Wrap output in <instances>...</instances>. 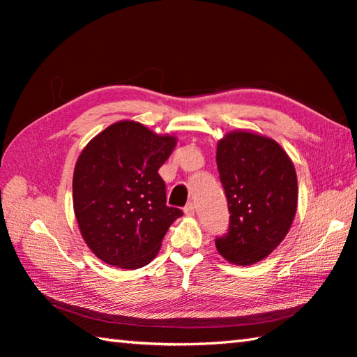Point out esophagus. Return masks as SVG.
<instances>
[{"mask_svg":"<svg viewBox=\"0 0 357 357\" xmlns=\"http://www.w3.org/2000/svg\"><path fill=\"white\" fill-rule=\"evenodd\" d=\"M184 214H185L187 217H193V214H195V206H193L192 203L187 204V206L184 208Z\"/></svg>","mask_w":357,"mask_h":357,"instance_id":"esophagus-1","label":"esophagus"}]
</instances>
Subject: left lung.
I'll list each match as a JSON object with an SVG mask.
<instances>
[{"label":"left lung","mask_w":357,"mask_h":357,"mask_svg":"<svg viewBox=\"0 0 357 357\" xmlns=\"http://www.w3.org/2000/svg\"><path fill=\"white\" fill-rule=\"evenodd\" d=\"M215 160L231 213L217 250L231 264H255L279 247L294 220L293 160L273 138L250 130L227 132L217 142Z\"/></svg>","instance_id":"obj_1"}]
</instances>
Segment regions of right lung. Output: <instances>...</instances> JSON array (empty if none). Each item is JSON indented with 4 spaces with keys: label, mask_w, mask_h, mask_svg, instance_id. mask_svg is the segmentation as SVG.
Masks as SVG:
<instances>
[{
    "label": "right lung",
    "mask_w": 357,
    "mask_h": 357,
    "mask_svg": "<svg viewBox=\"0 0 357 357\" xmlns=\"http://www.w3.org/2000/svg\"><path fill=\"white\" fill-rule=\"evenodd\" d=\"M176 143V135L123 119L91 138L78 155L74 214L83 241L104 263L129 271L146 266L183 215L165 204V183L157 173Z\"/></svg>",
    "instance_id": "obj_1"
}]
</instances>
